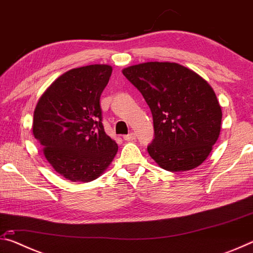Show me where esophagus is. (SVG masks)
<instances>
[{
	"label": "esophagus",
	"instance_id": "obj_1",
	"mask_svg": "<svg viewBox=\"0 0 253 253\" xmlns=\"http://www.w3.org/2000/svg\"><path fill=\"white\" fill-rule=\"evenodd\" d=\"M135 138H136V135L134 132H129V134L124 136V139L127 140V142H131V140H134Z\"/></svg>",
	"mask_w": 253,
	"mask_h": 253
}]
</instances>
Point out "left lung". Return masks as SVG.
<instances>
[{"mask_svg":"<svg viewBox=\"0 0 253 253\" xmlns=\"http://www.w3.org/2000/svg\"><path fill=\"white\" fill-rule=\"evenodd\" d=\"M123 74L151 108L155 138L147 151L160 168L184 172L202 164L219 138L222 121L208 81L175 62H145Z\"/></svg>","mask_w":253,"mask_h":253,"instance_id":"obj_1","label":"left lung"}]
</instances>
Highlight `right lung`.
<instances>
[{
	"label": "right lung",
	"mask_w": 253,
	"mask_h": 253,
	"mask_svg": "<svg viewBox=\"0 0 253 253\" xmlns=\"http://www.w3.org/2000/svg\"><path fill=\"white\" fill-rule=\"evenodd\" d=\"M113 68L90 65L60 76L40 97L32 131L54 170L72 182L105 172L118 146L102 126L100 96Z\"/></svg>",
	"instance_id": "obj_1"
}]
</instances>
